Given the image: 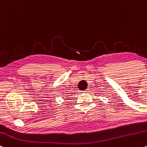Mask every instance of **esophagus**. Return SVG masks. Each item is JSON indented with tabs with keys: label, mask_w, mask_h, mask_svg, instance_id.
Segmentation results:
<instances>
[{
	"label": "esophagus",
	"mask_w": 147,
	"mask_h": 147,
	"mask_svg": "<svg viewBox=\"0 0 147 147\" xmlns=\"http://www.w3.org/2000/svg\"><path fill=\"white\" fill-rule=\"evenodd\" d=\"M82 92H84V93H87V92H88V89L84 90V91H83Z\"/></svg>",
	"instance_id": "obj_1"
}]
</instances>
